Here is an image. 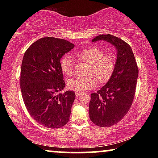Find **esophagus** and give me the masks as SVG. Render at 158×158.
I'll return each instance as SVG.
<instances>
[{
	"label": "esophagus",
	"instance_id": "1",
	"mask_svg": "<svg viewBox=\"0 0 158 158\" xmlns=\"http://www.w3.org/2000/svg\"><path fill=\"white\" fill-rule=\"evenodd\" d=\"M81 95V93L79 92V91H76L75 92V96H76V97H79Z\"/></svg>",
	"mask_w": 158,
	"mask_h": 158
}]
</instances>
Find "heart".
Listing matches in <instances>:
<instances>
[{
	"mask_svg": "<svg viewBox=\"0 0 158 158\" xmlns=\"http://www.w3.org/2000/svg\"><path fill=\"white\" fill-rule=\"evenodd\" d=\"M76 57L90 64L87 77H75L69 80L68 88L76 91H85L91 89L96 85V77L98 81L104 83L113 74L115 68L114 56L105 54L100 47L93 46L76 52ZM60 68L64 75L71 76L74 73V60L70 55H65L60 60ZM94 75L95 78L92 75Z\"/></svg>",
	"mask_w": 158,
	"mask_h": 158,
	"instance_id": "heart-1",
	"label": "heart"
}]
</instances>
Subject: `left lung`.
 Listing matches in <instances>:
<instances>
[{"mask_svg": "<svg viewBox=\"0 0 158 158\" xmlns=\"http://www.w3.org/2000/svg\"><path fill=\"white\" fill-rule=\"evenodd\" d=\"M106 41L117 52L114 73L97 93L90 95L89 116L97 126L109 127L122 119L129 111L135 97L138 67L131 47L111 34H101L92 42Z\"/></svg>", "mask_w": 158, "mask_h": 158, "instance_id": "obj_1", "label": "left lung"}]
</instances>
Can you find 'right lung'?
<instances>
[{"label": "right lung", "mask_w": 158, "mask_h": 158, "mask_svg": "<svg viewBox=\"0 0 158 158\" xmlns=\"http://www.w3.org/2000/svg\"><path fill=\"white\" fill-rule=\"evenodd\" d=\"M75 45L62 39L44 37L23 55L20 86L28 112L39 124L57 129L68 122L75 93L61 92L65 86L60 60Z\"/></svg>", "instance_id": "obj_1"}]
</instances>
